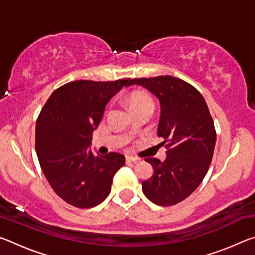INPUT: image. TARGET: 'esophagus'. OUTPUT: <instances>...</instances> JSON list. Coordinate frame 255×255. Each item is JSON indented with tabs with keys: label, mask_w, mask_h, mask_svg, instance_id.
I'll list each match as a JSON object with an SVG mask.
<instances>
[{
	"label": "esophagus",
	"mask_w": 255,
	"mask_h": 255,
	"mask_svg": "<svg viewBox=\"0 0 255 255\" xmlns=\"http://www.w3.org/2000/svg\"><path fill=\"white\" fill-rule=\"evenodd\" d=\"M138 161H139V158H137V157L126 156V162H128V163H137Z\"/></svg>",
	"instance_id": "34e87169"
}]
</instances>
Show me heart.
Here are the masks:
<instances>
[{"mask_svg":"<svg viewBox=\"0 0 255 255\" xmlns=\"http://www.w3.org/2000/svg\"><path fill=\"white\" fill-rule=\"evenodd\" d=\"M129 103H130L131 109H133V108H137V107L153 106V100L147 93L138 92V93L132 94L130 100H129Z\"/></svg>","mask_w":255,"mask_h":255,"instance_id":"heart-1","label":"heart"}]
</instances>
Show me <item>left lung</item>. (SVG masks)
<instances>
[{
  "label": "left lung",
  "instance_id": "8db88e82",
  "mask_svg": "<svg viewBox=\"0 0 255 255\" xmlns=\"http://www.w3.org/2000/svg\"><path fill=\"white\" fill-rule=\"evenodd\" d=\"M152 92L161 105L157 136L166 144V158H146L154 167L143 181V192L158 206H173L199 187L208 172L216 144V130L204 97L176 77L165 75L133 79Z\"/></svg>",
  "mask_w": 255,
  "mask_h": 255
}]
</instances>
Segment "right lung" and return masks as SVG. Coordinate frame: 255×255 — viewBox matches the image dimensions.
Here are the masks:
<instances>
[{
	"mask_svg": "<svg viewBox=\"0 0 255 255\" xmlns=\"http://www.w3.org/2000/svg\"><path fill=\"white\" fill-rule=\"evenodd\" d=\"M130 79L80 80L51 93L36 123V152L50 187L77 208H92L111 191L114 175L125 165L120 153L96 155L89 148L107 103Z\"/></svg>",
	"mask_w": 255,
	"mask_h": 255,
	"instance_id": "1",
	"label": "right lung"
}]
</instances>
